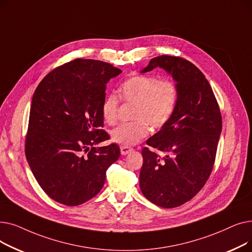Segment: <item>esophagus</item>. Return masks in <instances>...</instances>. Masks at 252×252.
<instances>
[{
  "label": "esophagus",
  "instance_id": "34e87169",
  "mask_svg": "<svg viewBox=\"0 0 252 252\" xmlns=\"http://www.w3.org/2000/svg\"><path fill=\"white\" fill-rule=\"evenodd\" d=\"M131 151H133V148H131V147H128V146H122L121 147V152H122L123 155H126Z\"/></svg>",
  "mask_w": 252,
  "mask_h": 252
}]
</instances>
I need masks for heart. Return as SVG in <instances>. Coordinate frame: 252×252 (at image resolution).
Masks as SVG:
<instances>
[{
  "label": "heart",
  "mask_w": 252,
  "mask_h": 252,
  "mask_svg": "<svg viewBox=\"0 0 252 252\" xmlns=\"http://www.w3.org/2000/svg\"><path fill=\"white\" fill-rule=\"evenodd\" d=\"M119 96L109 94L103 101L102 115L105 123L114 126L118 121L121 98L128 104H135L133 122L118 126L111 131L112 141L131 146L138 144L154 129L163 127L173 117L178 101L179 88L171 79H160L155 75L137 74L119 87Z\"/></svg>",
  "instance_id": "obj_1"
}]
</instances>
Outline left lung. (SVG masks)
I'll use <instances>...</instances> for the list:
<instances>
[{
	"label": "left lung",
	"instance_id": "obj_1",
	"mask_svg": "<svg viewBox=\"0 0 252 252\" xmlns=\"http://www.w3.org/2000/svg\"><path fill=\"white\" fill-rule=\"evenodd\" d=\"M161 67L179 88V101L170 121L142 149L140 188L152 203L178 207L199 192L213 171L221 114L204 74L190 61L161 55L142 72Z\"/></svg>",
	"mask_w": 252,
	"mask_h": 252
}]
</instances>
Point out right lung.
<instances>
[{"mask_svg": "<svg viewBox=\"0 0 252 252\" xmlns=\"http://www.w3.org/2000/svg\"><path fill=\"white\" fill-rule=\"evenodd\" d=\"M122 73L99 60L77 58L58 66L32 96L25 156L45 193L61 204L76 206L102 189L106 170L121 149L102 127L106 85Z\"/></svg>", "mask_w": 252, "mask_h": 252, "instance_id": "obj_1", "label": "right lung"}]
</instances>
